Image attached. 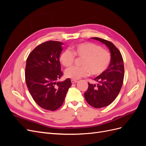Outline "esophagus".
I'll return each mask as SVG.
<instances>
[{"label": "esophagus", "instance_id": "34e87169", "mask_svg": "<svg viewBox=\"0 0 146 146\" xmlns=\"http://www.w3.org/2000/svg\"><path fill=\"white\" fill-rule=\"evenodd\" d=\"M78 81L77 80H73V79H72L71 80V83H77Z\"/></svg>", "mask_w": 146, "mask_h": 146}]
</instances>
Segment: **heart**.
<instances>
[{"mask_svg":"<svg viewBox=\"0 0 146 146\" xmlns=\"http://www.w3.org/2000/svg\"><path fill=\"white\" fill-rule=\"evenodd\" d=\"M72 51L64 50L60 55V61L64 67L68 68L74 62L75 56L83 58L80 68L72 67L65 70L66 77L78 80L90 74L98 76L105 72L111 63L110 52L96 44L85 42L78 43L72 47Z\"/></svg>","mask_w":146,"mask_h":146,"instance_id":"1","label":"heart"}]
</instances>
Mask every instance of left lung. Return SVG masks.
Masks as SVG:
<instances>
[{
	"label": "left lung",
	"mask_w": 146,
	"mask_h": 146,
	"mask_svg": "<svg viewBox=\"0 0 146 146\" xmlns=\"http://www.w3.org/2000/svg\"><path fill=\"white\" fill-rule=\"evenodd\" d=\"M91 38L107 46L111 56L108 69L94 79L98 84L88 83V88L84 94L88 104L96 108H100L111 104L119 94L124 77V66L120 51L112 42L100 38Z\"/></svg>",
	"instance_id": "1"
}]
</instances>
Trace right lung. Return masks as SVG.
Returning <instances> with one entry per match:
<instances>
[{
    "label": "right lung",
    "instance_id": "add662e5",
    "mask_svg": "<svg viewBox=\"0 0 146 146\" xmlns=\"http://www.w3.org/2000/svg\"><path fill=\"white\" fill-rule=\"evenodd\" d=\"M63 44L55 41L43 42L34 48L26 62L25 77L30 93L39 107L50 111L62 105L71 86L70 78L56 82L63 76L59 60Z\"/></svg>",
    "mask_w": 146,
    "mask_h": 146
}]
</instances>
